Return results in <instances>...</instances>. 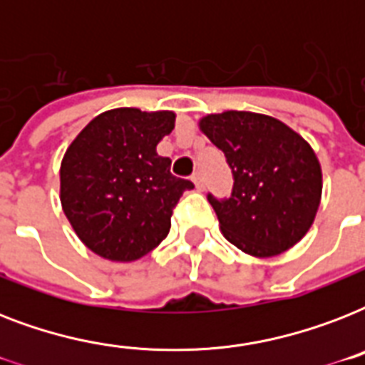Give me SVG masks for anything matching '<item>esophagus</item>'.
I'll list each match as a JSON object with an SVG mask.
<instances>
[{"instance_id":"1","label":"esophagus","mask_w":365,"mask_h":365,"mask_svg":"<svg viewBox=\"0 0 365 365\" xmlns=\"http://www.w3.org/2000/svg\"><path fill=\"white\" fill-rule=\"evenodd\" d=\"M191 180H193L197 191H202V189H205V180H202V174H200V172L193 174V178H191Z\"/></svg>"}]
</instances>
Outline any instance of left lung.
Masks as SVG:
<instances>
[{
    "label": "left lung",
    "mask_w": 365,
    "mask_h": 365,
    "mask_svg": "<svg viewBox=\"0 0 365 365\" xmlns=\"http://www.w3.org/2000/svg\"><path fill=\"white\" fill-rule=\"evenodd\" d=\"M199 126L225 153L235 178L229 199L208 195L223 237L254 257H272L299 242L322 199V168L305 138L252 111L210 113Z\"/></svg>",
    "instance_id": "left-lung-1"
}]
</instances>
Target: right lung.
I'll return each mask as SVG.
<instances>
[{"label": "right lung", "instance_id": "obj_1", "mask_svg": "<svg viewBox=\"0 0 365 365\" xmlns=\"http://www.w3.org/2000/svg\"><path fill=\"white\" fill-rule=\"evenodd\" d=\"M174 111L117 108L83 128L60 165V202L68 222L94 254L136 261L170 231L174 206L189 180L170 174L157 143L170 134Z\"/></svg>", "mask_w": 365, "mask_h": 365}]
</instances>
